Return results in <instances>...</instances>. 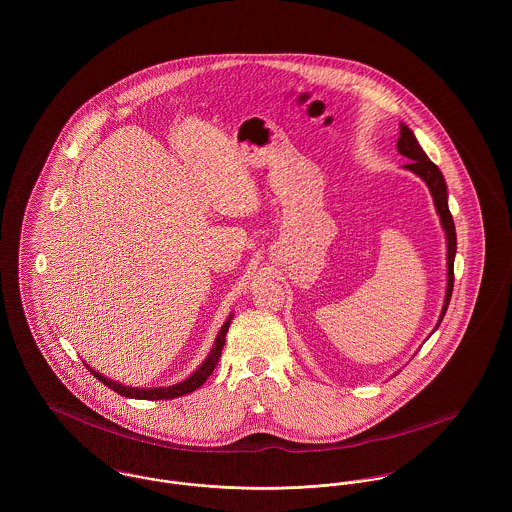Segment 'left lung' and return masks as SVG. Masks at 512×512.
<instances>
[{
	"label": "left lung",
	"mask_w": 512,
	"mask_h": 512,
	"mask_svg": "<svg viewBox=\"0 0 512 512\" xmlns=\"http://www.w3.org/2000/svg\"><path fill=\"white\" fill-rule=\"evenodd\" d=\"M396 149H398V153H402L404 157L410 159V163H406L404 169L416 173L420 179L426 181V185H428V189H430V193L434 197V205H436V211H438L439 222L443 226L445 240H447V288H445V299H443V307H441L438 325H436V329H438L439 323H441V319H443V315L447 311L451 292H453V260H455V250H457L455 224H453L449 207H447V185H445V179H443L438 165L434 161H430L426 151L418 144L414 132L406 124H400V138H398Z\"/></svg>",
	"instance_id": "obj_1"
}]
</instances>
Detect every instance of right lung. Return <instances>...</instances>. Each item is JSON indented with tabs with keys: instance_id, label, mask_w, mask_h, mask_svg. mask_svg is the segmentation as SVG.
<instances>
[{
	"instance_id": "right-lung-1",
	"label": "right lung",
	"mask_w": 512,
	"mask_h": 512,
	"mask_svg": "<svg viewBox=\"0 0 512 512\" xmlns=\"http://www.w3.org/2000/svg\"><path fill=\"white\" fill-rule=\"evenodd\" d=\"M230 319H232V313L228 315V319L224 321V325L220 327L219 335L215 339V345L209 353V357L203 361V365L199 366L191 376H187L185 380L173 384V386H159V388H132V386H124L116 380H110L106 378L104 374L96 372L94 368H90V372L100 380L104 382L108 388H112L114 392L126 396V398H136V400H171V398H177V396H183V394H189L193 390H197L209 376L211 372L215 370V366L219 365L220 353H222V347H224V337H226V331H228V325H230Z\"/></svg>"
}]
</instances>
